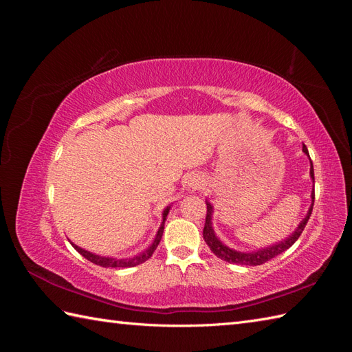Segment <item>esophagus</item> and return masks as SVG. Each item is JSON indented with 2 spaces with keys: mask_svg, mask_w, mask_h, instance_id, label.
I'll list each match as a JSON object with an SVG mask.
<instances>
[{
  "mask_svg": "<svg viewBox=\"0 0 352 352\" xmlns=\"http://www.w3.org/2000/svg\"><path fill=\"white\" fill-rule=\"evenodd\" d=\"M202 186V184H201V180L199 179H192L189 182V188L192 189V190H195V189H199Z\"/></svg>",
  "mask_w": 352,
  "mask_h": 352,
  "instance_id": "obj_1",
  "label": "esophagus"
}]
</instances>
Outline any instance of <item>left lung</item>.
<instances>
[{
	"label": "left lung",
	"instance_id": "left-lung-1",
	"mask_svg": "<svg viewBox=\"0 0 352 352\" xmlns=\"http://www.w3.org/2000/svg\"><path fill=\"white\" fill-rule=\"evenodd\" d=\"M302 151L308 155V150L307 146H302ZM310 175L314 179V168H313V163H311V170H310ZM313 201H314V192H313ZM314 204V202H313ZM313 204L311 208L308 210V214L305 216V219L301 221V225L298 226V229L292 233V236L287 238L283 242H279L276 245H272L269 248H264L260 250L257 252H239L235 250H230L228 248L226 245H223L214 235V230L211 228V212H212V207L207 202V216H206V225L204 229H202V236H204L206 243L210 247V250L212 251V254L217 255V257L223 261H228L230 264H241V265H260L267 263L269 260L274 258L276 255H279L282 252H285L287 248H291L292 245L296 242V239L301 236V233L307 225L308 219H310L311 212H313Z\"/></svg>",
	"mask_w": 352,
	"mask_h": 352
}]
</instances>
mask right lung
<instances>
[{
    "mask_svg": "<svg viewBox=\"0 0 352 352\" xmlns=\"http://www.w3.org/2000/svg\"><path fill=\"white\" fill-rule=\"evenodd\" d=\"M168 208H170V207H167V208L164 210V214H163V223H164V220H166V217H167ZM163 230H164V225L160 226L158 233H157V236H155V239H154V242H153L151 247L148 248L146 251H144L142 254L136 255V257L129 258V260H116V258H109V257H101V255H95V254H91V252H88V251H85V250L79 248L78 245H74V243H72V245H73V248L76 250L80 255H83L85 258L89 260V261H91V263H94V264L101 265V267H133V265L142 264V263H145L148 258L151 257L153 252H154V251H155V248L158 247L160 241H162Z\"/></svg>",
    "mask_w": 352,
    "mask_h": 352,
    "instance_id": "right-lung-1",
    "label": "right lung"
}]
</instances>
